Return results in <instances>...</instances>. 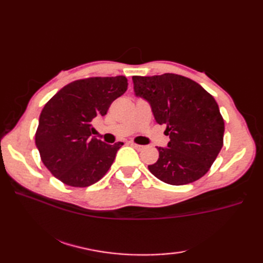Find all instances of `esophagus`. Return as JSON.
<instances>
[{
	"mask_svg": "<svg viewBox=\"0 0 263 263\" xmlns=\"http://www.w3.org/2000/svg\"><path fill=\"white\" fill-rule=\"evenodd\" d=\"M130 144H131V146H132L133 148H136L137 150H142V149H144V146H141V144H138V143H135V142H130Z\"/></svg>",
	"mask_w": 263,
	"mask_h": 263,
	"instance_id": "34e87169",
	"label": "esophagus"
}]
</instances>
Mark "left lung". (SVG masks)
<instances>
[{"label":"left lung","instance_id":"left-lung-1","mask_svg":"<svg viewBox=\"0 0 263 263\" xmlns=\"http://www.w3.org/2000/svg\"><path fill=\"white\" fill-rule=\"evenodd\" d=\"M137 96L152 105L156 122L166 125V148L148 168L160 181L184 185L210 170L224 144L225 123L211 95L190 78L175 73L133 76Z\"/></svg>","mask_w":263,"mask_h":263}]
</instances>
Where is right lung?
<instances>
[{
  "instance_id": "obj_1",
  "label": "right lung",
  "mask_w": 263,
  "mask_h": 263,
  "mask_svg": "<svg viewBox=\"0 0 263 263\" xmlns=\"http://www.w3.org/2000/svg\"><path fill=\"white\" fill-rule=\"evenodd\" d=\"M127 89V79L91 77L70 82L48 100L39 116L36 146L43 164L66 185L86 187L110 168L123 142L91 137L92 121L107 114Z\"/></svg>"
}]
</instances>
